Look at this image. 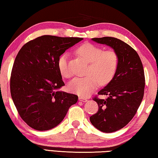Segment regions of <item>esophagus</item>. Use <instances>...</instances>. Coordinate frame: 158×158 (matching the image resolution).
Wrapping results in <instances>:
<instances>
[{"mask_svg":"<svg viewBox=\"0 0 158 158\" xmlns=\"http://www.w3.org/2000/svg\"><path fill=\"white\" fill-rule=\"evenodd\" d=\"M79 101H82V102H86L87 101V98H85V97H82V96H79Z\"/></svg>","mask_w":158,"mask_h":158,"instance_id":"esophagus-1","label":"esophagus"}]
</instances>
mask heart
<instances>
[{
	"mask_svg": "<svg viewBox=\"0 0 158 158\" xmlns=\"http://www.w3.org/2000/svg\"><path fill=\"white\" fill-rule=\"evenodd\" d=\"M76 53L89 62L87 76L76 77L68 85L72 93L81 96H87L96 89L98 82L101 85L108 83L114 77L119 64L117 52L114 50L103 51L101 47L86 43L76 50ZM58 70L63 77L69 78L73 76L69 65V54L64 52L57 61Z\"/></svg>",
	"mask_w": 158,
	"mask_h": 158,
	"instance_id": "b5f03b06",
	"label": "heart"
}]
</instances>
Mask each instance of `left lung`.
<instances>
[{
  "instance_id": "8db88e82",
  "label": "left lung",
  "mask_w": 158,
  "mask_h": 158,
  "mask_svg": "<svg viewBox=\"0 0 158 158\" xmlns=\"http://www.w3.org/2000/svg\"><path fill=\"white\" fill-rule=\"evenodd\" d=\"M92 40L112 47L119 58L114 77L98 92V95H107V98H93L98 110L89 118L99 131L113 132L126 126L136 114L144 94V71L139 55L128 44L111 37Z\"/></svg>"
}]
</instances>
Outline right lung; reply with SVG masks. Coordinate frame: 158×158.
I'll return each instance as SVG.
<instances>
[{"mask_svg": "<svg viewBox=\"0 0 158 158\" xmlns=\"http://www.w3.org/2000/svg\"><path fill=\"white\" fill-rule=\"evenodd\" d=\"M80 37L43 35L24 44L19 51L10 77L12 98L21 118L37 131L57 126L77 96L57 91L64 85L57 61Z\"/></svg>", "mask_w": 158, "mask_h": 158, "instance_id": "add662e5", "label": "right lung"}]
</instances>
